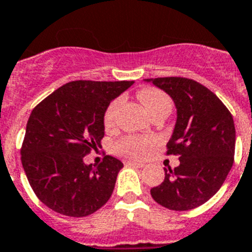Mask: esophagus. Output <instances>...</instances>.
<instances>
[{
    "instance_id": "1",
    "label": "esophagus",
    "mask_w": 252,
    "mask_h": 252,
    "mask_svg": "<svg viewBox=\"0 0 252 252\" xmlns=\"http://www.w3.org/2000/svg\"><path fill=\"white\" fill-rule=\"evenodd\" d=\"M126 165H129V167H137V168H142L144 167V163H138V161H132V160H128L126 163Z\"/></svg>"
}]
</instances>
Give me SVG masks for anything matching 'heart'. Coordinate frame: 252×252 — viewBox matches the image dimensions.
<instances>
[{
  "mask_svg": "<svg viewBox=\"0 0 252 252\" xmlns=\"http://www.w3.org/2000/svg\"><path fill=\"white\" fill-rule=\"evenodd\" d=\"M140 101L144 103L149 114L165 108V110H171V99L165 93H163L159 89L154 88H147L138 93ZM120 105H122V98H116L110 103L105 112V126H111L115 123L116 115L119 111ZM151 145V140L144 138V137L137 136H128L123 138L115 145V150L119 154L126 155V157H132V158H141L149 149Z\"/></svg>",
  "mask_w": 252,
  "mask_h": 252,
  "instance_id": "b5f03b06",
  "label": "heart"
}]
</instances>
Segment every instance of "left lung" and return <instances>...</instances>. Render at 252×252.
<instances>
[{
  "mask_svg": "<svg viewBox=\"0 0 252 252\" xmlns=\"http://www.w3.org/2000/svg\"><path fill=\"white\" fill-rule=\"evenodd\" d=\"M172 98L177 120L167 154L180 165L164 168V181L150 190L163 207L188 211L206 203L225 181L234 161L236 128L232 114L208 88L186 77L145 79Z\"/></svg>",
  "mask_w": 252,
  "mask_h": 252,
  "instance_id": "left-lung-1",
  "label": "left lung"
}]
</instances>
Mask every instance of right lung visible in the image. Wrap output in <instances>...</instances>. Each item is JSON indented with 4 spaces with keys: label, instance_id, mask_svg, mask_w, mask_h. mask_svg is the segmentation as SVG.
<instances>
[{
    "label": "right lung",
    "instance_id": "add662e5",
    "mask_svg": "<svg viewBox=\"0 0 252 252\" xmlns=\"http://www.w3.org/2000/svg\"><path fill=\"white\" fill-rule=\"evenodd\" d=\"M134 81H71L31 112L22 164L38 199L58 214L84 218L110 199L123 163L106 155L99 164L84 157L101 147L105 112Z\"/></svg>",
    "mask_w": 252,
    "mask_h": 252
}]
</instances>
